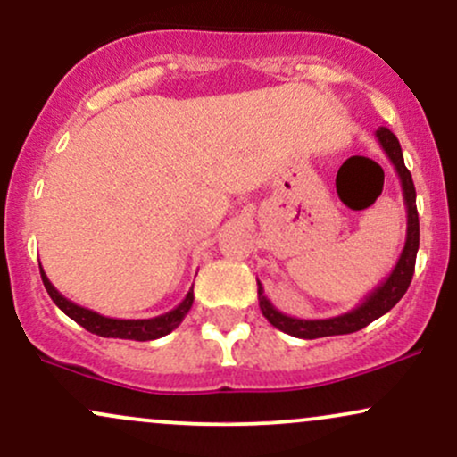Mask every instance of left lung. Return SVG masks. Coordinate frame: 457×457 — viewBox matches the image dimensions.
Instances as JSON below:
<instances>
[{"mask_svg": "<svg viewBox=\"0 0 457 457\" xmlns=\"http://www.w3.org/2000/svg\"><path fill=\"white\" fill-rule=\"evenodd\" d=\"M377 140L381 145L383 151L392 166L398 174L400 185H403V197L406 206V240L404 249L400 253L398 262H395L394 270L389 272V277L383 281L378 287H375L370 294L361 300V304H357L353 311L343 312V315L328 317V319H295L285 315L272 304L270 300L263 294L262 283L257 281V298H260V309L263 317L272 323L274 328L281 329L285 334H291L295 338H321V337H338V334H351L357 329L366 328L368 323H372L375 319L383 317L398 304L400 298L409 289L411 278L415 272V257L417 249H420V214H417L415 206V185L411 179V172L404 166L403 148L400 142L387 128L377 129Z\"/></svg>", "mask_w": 457, "mask_h": 457, "instance_id": "8db88e82", "label": "left lung"}]
</instances>
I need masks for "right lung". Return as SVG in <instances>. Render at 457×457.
<instances>
[{
    "mask_svg": "<svg viewBox=\"0 0 457 457\" xmlns=\"http://www.w3.org/2000/svg\"><path fill=\"white\" fill-rule=\"evenodd\" d=\"M42 283L46 287L48 295H51L54 304L62 309L70 319H74L79 326L89 329L91 334H97V337L104 338H125V340H155L166 337V334L172 332L180 326L187 312H189L191 304H194V287L187 291L185 300L180 302L179 306L172 311L163 312L159 317L151 319H114V317H104L100 312L85 309V306L74 304V302L65 298V295L59 294L54 289V285L48 281L46 272L40 268Z\"/></svg>",
    "mask_w": 457,
    "mask_h": 457,
    "instance_id": "add662e5",
    "label": "right lung"
}]
</instances>
